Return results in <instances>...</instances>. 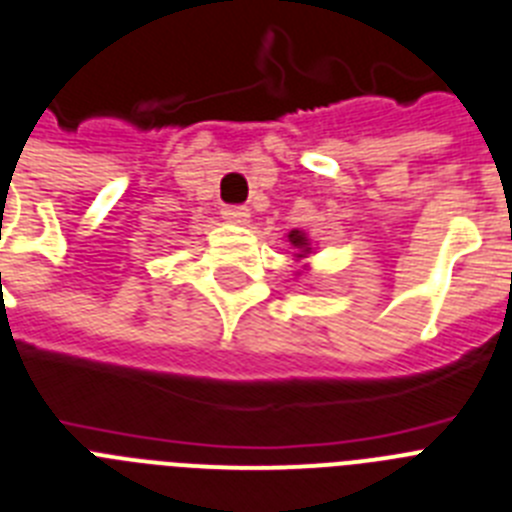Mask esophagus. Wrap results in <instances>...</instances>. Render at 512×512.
Listing matches in <instances>:
<instances>
[{"label":"esophagus","instance_id":"esophagus-1","mask_svg":"<svg viewBox=\"0 0 512 512\" xmlns=\"http://www.w3.org/2000/svg\"><path fill=\"white\" fill-rule=\"evenodd\" d=\"M222 217H225L227 222H235V225H246L248 217H251V212H248V207H240V204H230V207L222 209Z\"/></svg>","mask_w":512,"mask_h":512}]
</instances>
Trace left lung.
Segmentation results:
<instances>
[{
  "label": "left lung",
  "instance_id": "obj_1",
  "mask_svg": "<svg viewBox=\"0 0 512 512\" xmlns=\"http://www.w3.org/2000/svg\"><path fill=\"white\" fill-rule=\"evenodd\" d=\"M287 238H290V243L295 248H300V251H308V240H305V235L300 233V230H292V233L287 235ZM300 256H303V253H300Z\"/></svg>",
  "mask_w": 512,
  "mask_h": 512
}]
</instances>
